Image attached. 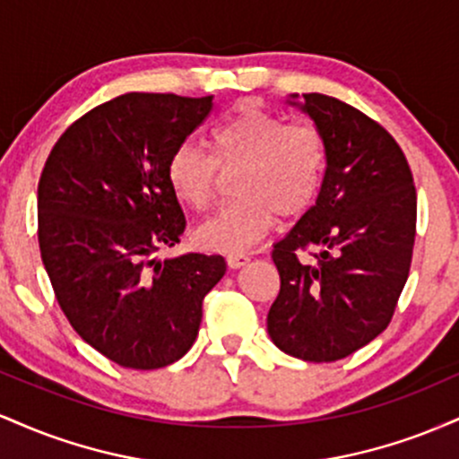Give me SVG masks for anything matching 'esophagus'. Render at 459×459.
Returning <instances> with one entry per match:
<instances>
[{
	"mask_svg": "<svg viewBox=\"0 0 459 459\" xmlns=\"http://www.w3.org/2000/svg\"><path fill=\"white\" fill-rule=\"evenodd\" d=\"M226 263H229V267H233V270H239L246 263H250V256L244 255V252H235V255L226 256Z\"/></svg>",
	"mask_w": 459,
	"mask_h": 459,
	"instance_id": "obj_1",
	"label": "esophagus"
}]
</instances>
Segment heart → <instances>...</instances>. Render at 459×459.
Listing matches in <instances>:
<instances>
[{"label": "heart", "mask_w": 459, "mask_h": 459, "mask_svg": "<svg viewBox=\"0 0 459 459\" xmlns=\"http://www.w3.org/2000/svg\"><path fill=\"white\" fill-rule=\"evenodd\" d=\"M212 157L183 142L170 152L166 181L192 209L212 204L220 172L233 175L239 196L198 226L196 239L207 250L244 252L272 230L276 215L299 218L317 198L325 172V140L310 123H284L278 114L241 103L209 134Z\"/></svg>", "instance_id": "b5f03b06"}]
</instances>
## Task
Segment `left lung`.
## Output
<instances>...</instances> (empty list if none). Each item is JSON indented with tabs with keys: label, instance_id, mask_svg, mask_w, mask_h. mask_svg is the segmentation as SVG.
Returning a JSON list of instances; mask_svg holds the SVG:
<instances>
[{
	"label": "left lung",
	"instance_id": "obj_1",
	"mask_svg": "<svg viewBox=\"0 0 459 459\" xmlns=\"http://www.w3.org/2000/svg\"><path fill=\"white\" fill-rule=\"evenodd\" d=\"M302 97L289 103L324 135L325 172L317 203L273 244L281 293L267 332L284 354L334 362L391 324L412 263L416 189L380 123L334 97Z\"/></svg>",
	"mask_w": 459,
	"mask_h": 459
}]
</instances>
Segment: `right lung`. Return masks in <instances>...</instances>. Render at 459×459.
<instances>
[{
    "label": "right lung",
    "instance_id": "add662e5",
    "mask_svg": "<svg viewBox=\"0 0 459 459\" xmlns=\"http://www.w3.org/2000/svg\"><path fill=\"white\" fill-rule=\"evenodd\" d=\"M213 97L127 92L68 127L39 181V244L62 313L120 367L161 368L198 336L220 255L157 261L186 215L166 181L170 152L212 114Z\"/></svg>",
    "mask_w": 459,
    "mask_h": 459
}]
</instances>
